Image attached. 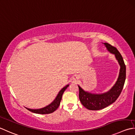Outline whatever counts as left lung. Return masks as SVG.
I'll use <instances>...</instances> for the list:
<instances>
[{
  "instance_id": "1",
  "label": "left lung",
  "mask_w": 135,
  "mask_h": 135,
  "mask_svg": "<svg viewBox=\"0 0 135 135\" xmlns=\"http://www.w3.org/2000/svg\"><path fill=\"white\" fill-rule=\"evenodd\" d=\"M108 51L115 54L116 59L120 65L119 74L114 85L109 91L103 94H92L84 90L81 86L79 88V98L81 104L89 110H100L110 104L118 99L122 92L126 79V65L122 55L116 47L107 43H104Z\"/></svg>"
}]
</instances>
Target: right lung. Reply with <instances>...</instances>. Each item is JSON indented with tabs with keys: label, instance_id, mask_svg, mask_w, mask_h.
Instances as JSON below:
<instances>
[{
	"label": "right lung",
	"instance_id": "1",
	"mask_svg": "<svg viewBox=\"0 0 135 135\" xmlns=\"http://www.w3.org/2000/svg\"><path fill=\"white\" fill-rule=\"evenodd\" d=\"M69 86V85H67L65 86L64 88H62L61 89L60 91L59 92L57 96L55 98V99L52 101L50 105H47L46 107H44L43 108H40V109H30V108H26L30 111L36 113H39V114H49V113H51L54 112L58 108H59V105L60 104L61 100L62 98V94L65 91V89L67 88V87Z\"/></svg>",
	"mask_w": 135,
	"mask_h": 135
}]
</instances>
